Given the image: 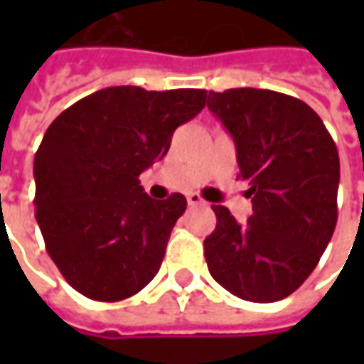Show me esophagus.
<instances>
[{"label":"esophagus","instance_id":"obj_1","mask_svg":"<svg viewBox=\"0 0 364 364\" xmlns=\"http://www.w3.org/2000/svg\"><path fill=\"white\" fill-rule=\"evenodd\" d=\"M187 203H189V205H200L203 198H200V195H197V193H189V195H187Z\"/></svg>","mask_w":364,"mask_h":364}]
</instances>
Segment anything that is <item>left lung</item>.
Wrapping results in <instances>:
<instances>
[{
	"label": "left lung",
	"mask_w": 364,
	"mask_h": 364,
	"mask_svg": "<svg viewBox=\"0 0 364 364\" xmlns=\"http://www.w3.org/2000/svg\"><path fill=\"white\" fill-rule=\"evenodd\" d=\"M206 105L234 138L237 177L250 181L253 203L245 224L226 206H213L206 265L234 296L277 302L310 277L333 236L336 142L312 107L279 91H210Z\"/></svg>",
	"instance_id": "obj_1"
}]
</instances>
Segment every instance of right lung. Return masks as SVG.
<instances>
[{"label": "right lung", "instance_id": "obj_1", "mask_svg": "<svg viewBox=\"0 0 364 364\" xmlns=\"http://www.w3.org/2000/svg\"><path fill=\"white\" fill-rule=\"evenodd\" d=\"M205 90H99L54 119L35 154V216L46 252L83 296L117 302L159 271L187 198L154 200L140 173L195 119Z\"/></svg>", "mask_w": 364, "mask_h": 364}]
</instances>
